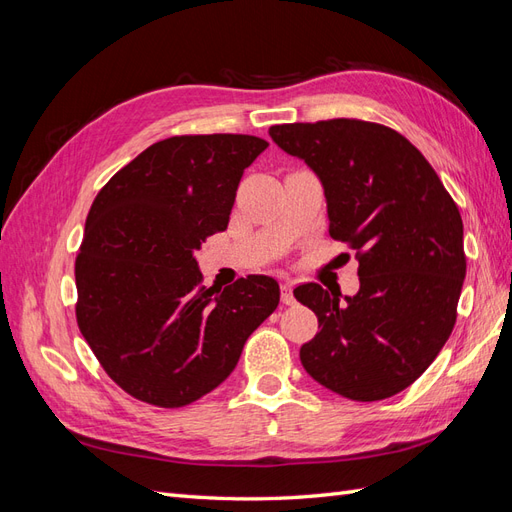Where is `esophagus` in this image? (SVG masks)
<instances>
[{"instance_id":"esophagus-1","label":"esophagus","mask_w":512,"mask_h":512,"mask_svg":"<svg viewBox=\"0 0 512 512\" xmlns=\"http://www.w3.org/2000/svg\"><path fill=\"white\" fill-rule=\"evenodd\" d=\"M292 282L282 284V303L284 305H294V294H292Z\"/></svg>"}]
</instances>
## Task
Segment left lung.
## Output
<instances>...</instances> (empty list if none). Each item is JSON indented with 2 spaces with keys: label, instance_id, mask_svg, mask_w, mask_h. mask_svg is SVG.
<instances>
[{
  "label": "left lung",
  "instance_id": "1",
  "mask_svg": "<svg viewBox=\"0 0 512 512\" xmlns=\"http://www.w3.org/2000/svg\"><path fill=\"white\" fill-rule=\"evenodd\" d=\"M269 134L318 175L329 235L359 258L354 297L318 284L294 290L320 329L301 346V363L342 397H393L433 363L455 327L466 277L455 200L423 153L380 123H282Z\"/></svg>",
  "mask_w": 512,
  "mask_h": 512
}]
</instances>
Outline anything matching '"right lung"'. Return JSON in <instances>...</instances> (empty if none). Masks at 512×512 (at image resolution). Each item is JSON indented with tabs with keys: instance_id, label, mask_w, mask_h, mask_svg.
<instances>
[{
	"instance_id": "1",
	"label": "right lung",
	"mask_w": 512,
	"mask_h": 512,
	"mask_svg": "<svg viewBox=\"0 0 512 512\" xmlns=\"http://www.w3.org/2000/svg\"><path fill=\"white\" fill-rule=\"evenodd\" d=\"M267 141L247 134L170 136L98 192L76 256V322L128 395L181 408L211 393L280 303L267 275L203 286L194 258L228 226L243 170Z\"/></svg>"
}]
</instances>
